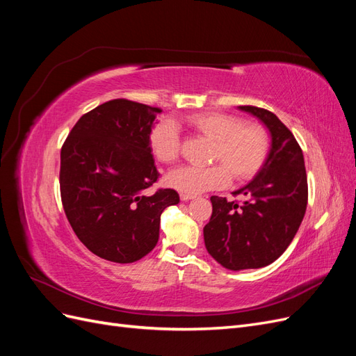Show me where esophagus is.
<instances>
[{"mask_svg": "<svg viewBox=\"0 0 356 356\" xmlns=\"http://www.w3.org/2000/svg\"><path fill=\"white\" fill-rule=\"evenodd\" d=\"M196 196H193V195H184V193H182L181 195V200L182 202H188V200H191V199H195Z\"/></svg>", "mask_w": 356, "mask_h": 356, "instance_id": "1", "label": "esophagus"}]
</instances>
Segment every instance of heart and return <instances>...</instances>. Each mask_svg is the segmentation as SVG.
I'll return each instance as SVG.
<instances>
[{"label": "heart", "mask_w": 356, "mask_h": 356, "mask_svg": "<svg viewBox=\"0 0 356 356\" xmlns=\"http://www.w3.org/2000/svg\"><path fill=\"white\" fill-rule=\"evenodd\" d=\"M196 134L213 141L208 168H181L168 175V184L184 195L220 190L230 178L245 182L257 175L268 154V135L258 123H245L239 115L224 113H199L187 118ZM149 149L165 165L181 157V138L174 122H160L149 134Z\"/></svg>", "instance_id": "obj_1"}]
</instances>
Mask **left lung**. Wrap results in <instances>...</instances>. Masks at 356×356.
<instances>
[{
	"instance_id": "1",
	"label": "left lung",
	"mask_w": 356,
	"mask_h": 356,
	"mask_svg": "<svg viewBox=\"0 0 356 356\" xmlns=\"http://www.w3.org/2000/svg\"><path fill=\"white\" fill-rule=\"evenodd\" d=\"M266 124L272 147L255 178L233 195L243 203L212 196V215L203 227L208 252L230 270L260 268L277 260L293 242L307 207L303 152L289 129L264 108L239 106Z\"/></svg>"
}]
</instances>
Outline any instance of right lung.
I'll return each instance as SVG.
<instances>
[{"instance_id":"1","label":"right lung","mask_w":356,"mask_h":356,"mask_svg":"<svg viewBox=\"0 0 356 356\" xmlns=\"http://www.w3.org/2000/svg\"><path fill=\"white\" fill-rule=\"evenodd\" d=\"M156 106L113 99L86 113L60 149V199L74 233L90 252L134 263L159 241L160 215L179 196L147 195L160 174L149 149Z\"/></svg>"}]
</instances>
